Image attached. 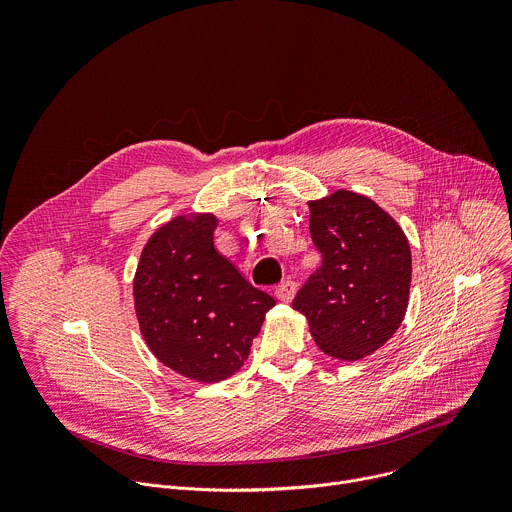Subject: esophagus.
Returning a JSON list of instances; mask_svg holds the SVG:
<instances>
[{
  "label": "esophagus",
  "instance_id": "esophagus-1",
  "mask_svg": "<svg viewBox=\"0 0 512 512\" xmlns=\"http://www.w3.org/2000/svg\"><path fill=\"white\" fill-rule=\"evenodd\" d=\"M296 283L294 281H283V283H279L277 285V289H275V296H277V300H281L283 304H289L291 300L296 298Z\"/></svg>",
  "mask_w": 512,
  "mask_h": 512
}]
</instances>
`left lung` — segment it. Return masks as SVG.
Returning a JSON list of instances; mask_svg holds the SVG:
<instances>
[{
	"label": "left lung",
	"mask_w": 512,
	"mask_h": 512,
	"mask_svg": "<svg viewBox=\"0 0 512 512\" xmlns=\"http://www.w3.org/2000/svg\"><path fill=\"white\" fill-rule=\"evenodd\" d=\"M310 235L322 265L294 300L322 352L354 362L401 326L411 285L409 241L395 218L350 190L310 200Z\"/></svg>",
	"instance_id": "obj_1"
}]
</instances>
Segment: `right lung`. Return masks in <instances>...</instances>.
Listing matches in <instances>:
<instances>
[{
  "instance_id": "add662e5",
  "label": "right lung",
  "mask_w": 512,
  "mask_h": 512,
  "mask_svg": "<svg viewBox=\"0 0 512 512\" xmlns=\"http://www.w3.org/2000/svg\"><path fill=\"white\" fill-rule=\"evenodd\" d=\"M218 218L180 214L145 243L133 302L141 336L178 375L218 383L249 356L275 300L214 249Z\"/></svg>"
}]
</instances>
